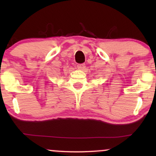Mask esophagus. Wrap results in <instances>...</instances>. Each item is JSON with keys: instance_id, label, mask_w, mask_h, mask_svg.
Wrapping results in <instances>:
<instances>
[{"instance_id": "obj_1", "label": "esophagus", "mask_w": 156, "mask_h": 156, "mask_svg": "<svg viewBox=\"0 0 156 156\" xmlns=\"http://www.w3.org/2000/svg\"><path fill=\"white\" fill-rule=\"evenodd\" d=\"M77 67H78L79 69H84V68L86 67V66L84 64H78V65H77Z\"/></svg>"}]
</instances>
